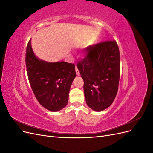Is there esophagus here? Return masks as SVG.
I'll return each mask as SVG.
<instances>
[{"mask_svg": "<svg viewBox=\"0 0 153 153\" xmlns=\"http://www.w3.org/2000/svg\"><path fill=\"white\" fill-rule=\"evenodd\" d=\"M75 71H76V75H80V71H78V69L76 66L75 67Z\"/></svg>", "mask_w": 153, "mask_h": 153, "instance_id": "34e87169", "label": "esophagus"}]
</instances>
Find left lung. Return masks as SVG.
Here are the masks:
<instances>
[{"mask_svg":"<svg viewBox=\"0 0 153 153\" xmlns=\"http://www.w3.org/2000/svg\"><path fill=\"white\" fill-rule=\"evenodd\" d=\"M87 56L77 64L84 80L87 106L101 112L112 104L120 78V53L115 41L90 45L85 48Z\"/></svg>","mask_w":153,"mask_h":153,"instance_id":"obj_1","label":"left lung"}]
</instances>
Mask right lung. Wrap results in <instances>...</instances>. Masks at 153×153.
I'll use <instances>...</instances> for the list:
<instances>
[{"label":"right lung","instance_id":"add662e5","mask_svg":"<svg viewBox=\"0 0 153 153\" xmlns=\"http://www.w3.org/2000/svg\"><path fill=\"white\" fill-rule=\"evenodd\" d=\"M25 62L29 80L38 102L51 112L64 108L76 77L75 64L64 61L50 62L36 56L31 39L26 49Z\"/></svg>","mask_w":153,"mask_h":153}]
</instances>
